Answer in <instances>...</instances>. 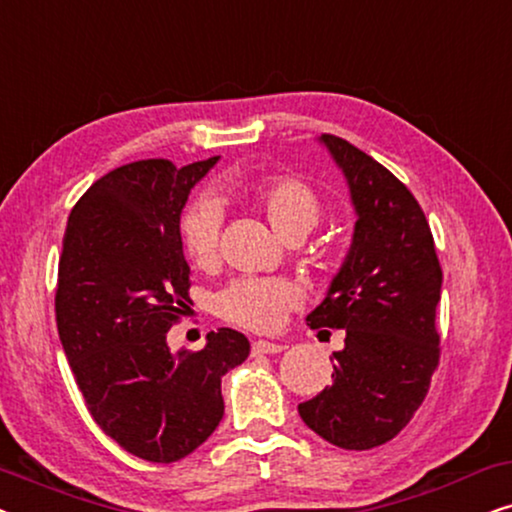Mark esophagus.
Here are the masks:
<instances>
[{
    "label": "esophagus",
    "instance_id": "esophagus-1",
    "mask_svg": "<svg viewBox=\"0 0 512 512\" xmlns=\"http://www.w3.org/2000/svg\"><path fill=\"white\" fill-rule=\"evenodd\" d=\"M284 345H279V342H268V340H258L254 342V347H251V354L254 356H261V354H279L284 352Z\"/></svg>",
    "mask_w": 512,
    "mask_h": 512
}]
</instances>
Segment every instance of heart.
<instances>
[{
	"label": "heart",
	"instance_id": "heart-1",
	"mask_svg": "<svg viewBox=\"0 0 512 512\" xmlns=\"http://www.w3.org/2000/svg\"><path fill=\"white\" fill-rule=\"evenodd\" d=\"M251 202L261 209L270 228L284 242L303 240L324 214L317 191L296 177H268L247 188ZM223 209L209 195H200L184 209L179 221L181 247L188 261L198 268L214 263L219 247ZM300 303L298 286L282 277H244L230 282L216 296V312L223 319L251 331H272L282 324L286 312Z\"/></svg>",
	"mask_w": 512,
	"mask_h": 512
}]
</instances>
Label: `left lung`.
<instances>
[{
	"label": "left lung",
	"instance_id": "1",
	"mask_svg": "<svg viewBox=\"0 0 512 512\" xmlns=\"http://www.w3.org/2000/svg\"><path fill=\"white\" fill-rule=\"evenodd\" d=\"M319 144L347 181L356 223L345 261L307 314L314 331H345V347L333 352V384L298 412L328 443L370 450L394 438L429 391L443 272L415 195L345 139L321 135Z\"/></svg>",
	"mask_w": 512,
	"mask_h": 512
}]
</instances>
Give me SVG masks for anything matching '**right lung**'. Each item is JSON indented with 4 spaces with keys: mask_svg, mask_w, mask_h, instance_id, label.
<instances>
[{
    "mask_svg": "<svg viewBox=\"0 0 512 512\" xmlns=\"http://www.w3.org/2000/svg\"><path fill=\"white\" fill-rule=\"evenodd\" d=\"M216 163L116 167L76 202L62 237L55 319L69 368L97 426L153 464L184 459L212 436L221 377L249 356L233 328L207 333L193 354L167 345L191 303L181 212Z\"/></svg>",
    "mask_w": 512,
    "mask_h": 512,
    "instance_id": "add662e5",
    "label": "right lung"
}]
</instances>
